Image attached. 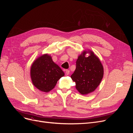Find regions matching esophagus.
<instances>
[{
  "instance_id": "1",
  "label": "esophagus",
  "mask_w": 133,
  "mask_h": 133,
  "mask_svg": "<svg viewBox=\"0 0 133 133\" xmlns=\"http://www.w3.org/2000/svg\"><path fill=\"white\" fill-rule=\"evenodd\" d=\"M69 73H70V71H69V70H65V74L66 75H68L69 74Z\"/></svg>"
}]
</instances>
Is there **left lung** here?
<instances>
[{
	"instance_id": "left-lung-1",
	"label": "left lung",
	"mask_w": 133,
	"mask_h": 133,
	"mask_svg": "<svg viewBox=\"0 0 133 133\" xmlns=\"http://www.w3.org/2000/svg\"><path fill=\"white\" fill-rule=\"evenodd\" d=\"M84 51L76 62V69L71 78L76 84V89L83 95L94 91L102 81L104 69L99 58L90 51V55Z\"/></svg>"
}]
</instances>
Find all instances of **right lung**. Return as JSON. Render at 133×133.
I'll return each instance as SVG.
<instances>
[{"instance_id": "right-lung-1", "label": "right lung", "mask_w": 133, "mask_h": 133, "mask_svg": "<svg viewBox=\"0 0 133 133\" xmlns=\"http://www.w3.org/2000/svg\"><path fill=\"white\" fill-rule=\"evenodd\" d=\"M64 75L61 68L48 54L36 59L31 66L30 76L33 85L44 92H49L53 89L58 80Z\"/></svg>"}]
</instances>
